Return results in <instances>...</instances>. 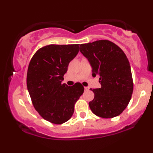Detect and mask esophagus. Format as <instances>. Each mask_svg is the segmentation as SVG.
Wrapping results in <instances>:
<instances>
[{
  "label": "esophagus",
  "instance_id": "34e87169",
  "mask_svg": "<svg viewBox=\"0 0 153 153\" xmlns=\"http://www.w3.org/2000/svg\"><path fill=\"white\" fill-rule=\"evenodd\" d=\"M84 88H85V91H88L89 90V88L88 87H84Z\"/></svg>",
  "mask_w": 153,
  "mask_h": 153
}]
</instances>
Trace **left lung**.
I'll list each match as a JSON object with an SVG mask.
<instances>
[{
    "label": "left lung",
    "instance_id": "obj_1",
    "mask_svg": "<svg viewBox=\"0 0 153 153\" xmlns=\"http://www.w3.org/2000/svg\"><path fill=\"white\" fill-rule=\"evenodd\" d=\"M80 51L90 62L93 77L99 76L100 88L91 89L94 99L89 102L94 114L108 119L122 113L133 92L131 67L122 49L108 40L81 44Z\"/></svg>",
    "mask_w": 153,
    "mask_h": 153
}]
</instances>
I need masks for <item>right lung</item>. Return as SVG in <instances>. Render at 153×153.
Segmentation results:
<instances>
[{
    "label": "right lung",
    "mask_w": 153,
    "mask_h": 153,
    "mask_svg": "<svg viewBox=\"0 0 153 153\" xmlns=\"http://www.w3.org/2000/svg\"><path fill=\"white\" fill-rule=\"evenodd\" d=\"M79 52V45H50L36 51L29 62L26 84L35 109L51 123L61 124L74 113L75 103L83 94L80 82L62 84L68 65Z\"/></svg>",
    "instance_id": "add662e5"
}]
</instances>
